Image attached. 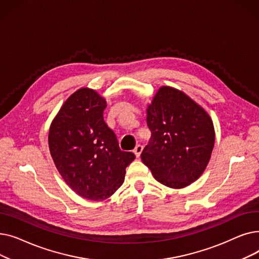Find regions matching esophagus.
Instances as JSON below:
<instances>
[{
    "instance_id": "34e87169",
    "label": "esophagus",
    "mask_w": 259,
    "mask_h": 259,
    "mask_svg": "<svg viewBox=\"0 0 259 259\" xmlns=\"http://www.w3.org/2000/svg\"><path fill=\"white\" fill-rule=\"evenodd\" d=\"M142 151H143V146L142 145H137V147H135L134 150H133V152H134V154L137 157H140Z\"/></svg>"
}]
</instances>
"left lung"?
<instances>
[{
  "label": "left lung",
  "mask_w": 259,
  "mask_h": 259,
  "mask_svg": "<svg viewBox=\"0 0 259 259\" xmlns=\"http://www.w3.org/2000/svg\"><path fill=\"white\" fill-rule=\"evenodd\" d=\"M147 126L151 138L141 157L155 180L174 189L195 182L214 147L209 114L182 91L165 86L148 106Z\"/></svg>",
  "instance_id": "left-lung-1"
}]
</instances>
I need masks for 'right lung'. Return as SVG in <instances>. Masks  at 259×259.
I'll use <instances>...</instances> for the list:
<instances>
[{"instance_id": "right-lung-1", "label": "right lung", "mask_w": 259, "mask_h": 259, "mask_svg": "<svg viewBox=\"0 0 259 259\" xmlns=\"http://www.w3.org/2000/svg\"><path fill=\"white\" fill-rule=\"evenodd\" d=\"M105 99L92 89L70 95L50 126V153L60 174L79 196L104 200L124 183L135 158L121 151L117 138L104 120Z\"/></svg>"}]
</instances>
